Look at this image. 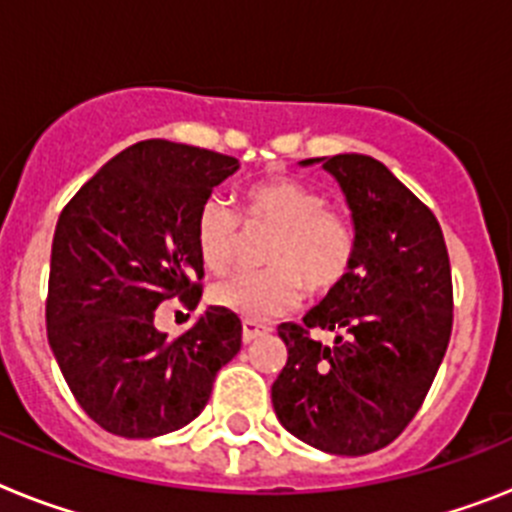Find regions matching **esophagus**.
Returning <instances> with one entry per match:
<instances>
[{
    "label": "esophagus",
    "instance_id": "34e87169",
    "mask_svg": "<svg viewBox=\"0 0 512 512\" xmlns=\"http://www.w3.org/2000/svg\"><path fill=\"white\" fill-rule=\"evenodd\" d=\"M264 333H269V328H266V325L256 323V320H243V343L256 341V338L264 336Z\"/></svg>",
    "mask_w": 512,
    "mask_h": 512
}]
</instances>
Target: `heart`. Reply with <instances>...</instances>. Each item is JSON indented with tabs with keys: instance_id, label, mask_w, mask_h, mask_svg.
<instances>
[{
	"instance_id": "1",
	"label": "heart",
	"mask_w": 512,
	"mask_h": 512,
	"mask_svg": "<svg viewBox=\"0 0 512 512\" xmlns=\"http://www.w3.org/2000/svg\"><path fill=\"white\" fill-rule=\"evenodd\" d=\"M248 223L274 225L266 243L264 269L235 271L217 282L210 300L246 320H269L295 310L312 292L338 287L351 271L356 253L354 228L318 189L295 179L253 184L243 197ZM241 220L228 200L210 194L194 215V246L202 264L220 274L235 259Z\"/></svg>"
}]
</instances>
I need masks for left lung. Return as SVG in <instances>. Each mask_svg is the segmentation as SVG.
<instances>
[{
  "label": "left lung",
  "mask_w": 512,
  "mask_h": 512,
  "mask_svg": "<svg viewBox=\"0 0 512 512\" xmlns=\"http://www.w3.org/2000/svg\"><path fill=\"white\" fill-rule=\"evenodd\" d=\"M323 161L346 194L356 253L338 287L302 323H282L287 364L271 384L279 423L315 449L364 456L395 441L431 390L454 323L441 225L382 161ZM333 329V347L309 330Z\"/></svg>",
  "instance_id": "8db88e82"
}]
</instances>
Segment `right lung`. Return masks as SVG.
<instances>
[{"instance_id":"obj_1","label":"right lung","mask_w":512,"mask_h":512,"mask_svg":"<svg viewBox=\"0 0 512 512\" xmlns=\"http://www.w3.org/2000/svg\"><path fill=\"white\" fill-rule=\"evenodd\" d=\"M238 166L207 148L140 140L63 207L45 300L48 343L76 402L104 431H179L205 410L215 374L241 351V320L223 307H207L176 341L153 325L164 300L200 302L194 215Z\"/></svg>"}]
</instances>
